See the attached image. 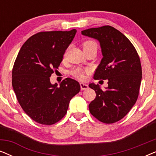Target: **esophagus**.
I'll return each mask as SVG.
<instances>
[{
    "label": "esophagus",
    "instance_id": "1",
    "mask_svg": "<svg viewBox=\"0 0 156 156\" xmlns=\"http://www.w3.org/2000/svg\"><path fill=\"white\" fill-rule=\"evenodd\" d=\"M80 87L81 90H86V89H88V85L87 84H84V83H80Z\"/></svg>",
    "mask_w": 156,
    "mask_h": 156
}]
</instances>
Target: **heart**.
I'll use <instances>...</instances> for the list:
<instances>
[{"label":"heart","instance_id":"1","mask_svg":"<svg viewBox=\"0 0 156 156\" xmlns=\"http://www.w3.org/2000/svg\"><path fill=\"white\" fill-rule=\"evenodd\" d=\"M92 46L97 47L96 42H94V41H91V40H87V41H85L84 43L82 44V47L84 50V49L90 48V47H92ZM87 72H89V70L87 69L84 70L82 69V68L78 67L72 70V74L74 76V77L80 79L81 80H83L85 79V74L87 73Z\"/></svg>","mask_w":156,"mask_h":156}]
</instances>
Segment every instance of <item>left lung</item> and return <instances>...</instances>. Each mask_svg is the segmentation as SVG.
Wrapping results in <instances>:
<instances>
[{
  "label": "left lung",
  "instance_id": "8db88e82",
  "mask_svg": "<svg viewBox=\"0 0 156 156\" xmlns=\"http://www.w3.org/2000/svg\"><path fill=\"white\" fill-rule=\"evenodd\" d=\"M83 35L99 40L103 58L96 69L94 80H108V87L102 90L94 83L89 87L96 98L89 104V112L105 123L123 119L138 99L142 69L137 51L120 31L109 25L82 31Z\"/></svg>",
  "mask_w": 156,
  "mask_h": 156
}]
</instances>
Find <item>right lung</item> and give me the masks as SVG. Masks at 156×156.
<instances>
[{
	"instance_id": "add662e5",
	"label": "right lung",
	"mask_w": 156,
	"mask_h": 156,
	"mask_svg": "<svg viewBox=\"0 0 156 156\" xmlns=\"http://www.w3.org/2000/svg\"><path fill=\"white\" fill-rule=\"evenodd\" d=\"M76 30L40 32L23 44L15 61L12 85L23 111L43 125L58 122L67 114L70 100L80 85L70 78L59 87L50 77L58 69Z\"/></svg>"
}]
</instances>
